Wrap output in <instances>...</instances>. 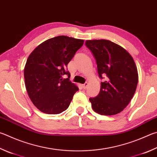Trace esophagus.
Returning <instances> with one entry per match:
<instances>
[{"mask_svg": "<svg viewBox=\"0 0 157 157\" xmlns=\"http://www.w3.org/2000/svg\"><path fill=\"white\" fill-rule=\"evenodd\" d=\"M88 82H85V83H84V84H82V88H83L84 89H86V88L87 86H88Z\"/></svg>", "mask_w": 157, "mask_h": 157, "instance_id": "obj_1", "label": "esophagus"}]
</instances>
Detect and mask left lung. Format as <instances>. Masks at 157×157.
<instances>
[{
    "instance_id": "8db88e82",
    "label": "left lung",
    "mask_w": 157,
    "mask_h": 157,
    "mask_svg": "<svg viewBox=\"0 0 157 157\" xmlns=\"http://www.w3.org/2000/svg\"><path fill=\"white\" fill-rule=\"evenodd\" d=\"M98 65L100 91L89 98L95 112L113 115L121 112L132 99L138 83L137 69L132 57L123 47L107 40H86Z\"/></svg>"
}]
</instances>
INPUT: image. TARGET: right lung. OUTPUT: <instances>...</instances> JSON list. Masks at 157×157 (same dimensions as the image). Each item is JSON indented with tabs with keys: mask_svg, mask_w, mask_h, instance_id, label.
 Returning <instances> with one entry per match:
<instances>
[{
	"mask_svg": "<svg viewBox=\"0 0 157 157\" xmlns=\"http://www.w3.org/2000/svg\"><path fill=\"white\" fill-rule=\"evenodd\" d=\"M83 44V40L59 36L42 42L29 55L24 69L25 86L41 112L56 115L69 108L79 88L70 81L67 64Z\"/></svg>",
	"mask_w": 157,
	"mask_h": 157,
	"instance_id": "add662e5",
	"label": "right lung"
}]
</instances>
